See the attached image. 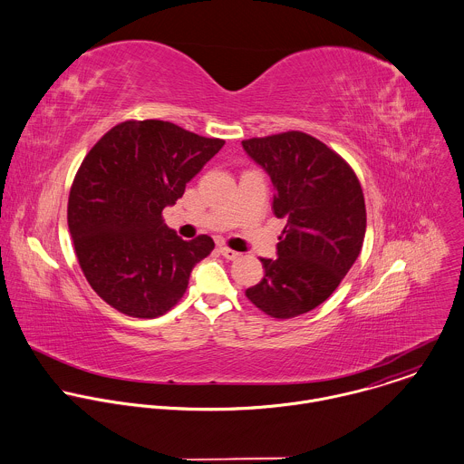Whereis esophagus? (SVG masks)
Here are the masks:
<instances>
[{
	"label": "esophagus",
	"instance_id": "1",
	"mask_svg": "<svg viewBox=\"0 0 464 464\" xmlns=\"http://www.w3.org/2000/svg\"><path fill=\"white\" fill-rule=\"evenodd\" d=\"M218 251H220V255H222L224 258H227V260H237V258L240 256V253H237V251H233V249H229V247H226V246H220V247H218Z\"/></svg>",
	"mask_w": 464,
	"mask_h": 464
}]
</instances>
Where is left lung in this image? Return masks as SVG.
Instances as JSON below:
<instances>
[{
	"mask_svg": "<svg viewBox=\"0 0 464 464\" xmlns=\"http://www.w3.org/2000/svg\"><path fill=\"white\" fill-rule=\"evenodd\" d=\"M242 146L271 177L275 215L287 218L278 258L260 260L264 278L246 296L276 320L305 314L336 291L362 251V184L342 155L304 131L253 137Z\"/></svg>",
	"mask_w": 464,
	"mask_h": 464,
	"instance_id": "left-lung-1",
	"label": "left lung"
}]
</instances>
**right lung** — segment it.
<instances>
[{"label":"right lung","instance_id":"obj_1","mask_svg":"<svg viewBox=\"0 0 464 464\" xmlns=\"http://www.w3.org/2000/svg\"><path fill=\"white\" fill-rule=\"evenodd\" d=\"M169 121H124L82 159L68 195V229L90 287L131 318H157L184 296L215 242H189L164 224L186 184L224 146Z\"/></svg>","mask_w":464,"mask_h":464}]
</instances>
